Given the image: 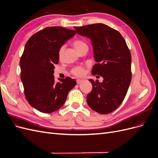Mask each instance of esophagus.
Returning a JSON list of instances; mask_svg holds the SVG:
<instances>
[{
  "label": "esophagus",
  "instance_id": "obj_1",
  "mask_svg": "<svg viewBox=\"0 0 158 158\" xmlns=\"http://www.w3.org/2000/svg\"><path fill=\"white\" fill-rule=\"evenodd\" d=\"M83 82H84V80H81V79H78V80H76V82H77V84H80L81 83Z\"/></svg>",
  "mask_w": 158,
  "mask_h": 158
}]
</instances>
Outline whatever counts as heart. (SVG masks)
<instances>
[{
	"instance_id": "obj_1",
	"label": "heart",
	"mask_w": 158,
	"mask_h": 158,
	"mask_svg": "<svg viewBox=\"0 0 158 158\" xmlns=\"http://www.w3.org/2000/svg\"><path fill=\"white\" fill-rule=\"evenodd\" d=\"M73 45L74 46V48L76 49V51L80 52L82 51L84 49H88V45L87 43L82 40H76L73 42ZM65 47L64 45L61 46L58 51V56L59 59L60 60L63 59V54L64 51ZM70 73L72 74H73L75 76L77 77H81L83 76L85 73V67L84 66H75V67L73 68L70 70Z\"/></svg>"
}]
</instances>
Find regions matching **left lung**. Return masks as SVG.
<instances>
[{"mask_svg": "<svg viewBox=\"0 0 158 158\" xmlns=\"http://www.w3.org/2000/svg\"><path fill=\"white\" fill-rule=\"evenodd\" d=\"M74 29L79 35L92 41L97 62L92 74L103 78L102 83L89 80L93 87L87 95V103L97 113H111L123 102L132 79L131 54L126 41L118 31L103 23Z\"/></svg>", "mask_w": 158, "mask_h": 158, "instance_id": "obj_1", "label": "left lung"}]
</instances>
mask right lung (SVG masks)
Wrapping results in <instances>:
<instances>
[{"instance_id": "obj_1", "label": "right lung", "mask_w": 158, "mask_h": 158, "mask_svg": "<svg viewBox=\"0 0 158 158\" xmlns=\"http://www.w3.org/2000/svg\"><path fill=\"white\" fill-rule=\"evenodd\" d=\"M76 33L63 27H47L26 43L20 58V78L27 101L40 112L50 113L60 109L76 85L69 77L56 82L53 75L59 48Z\"/></svg>"}]
</instances>
